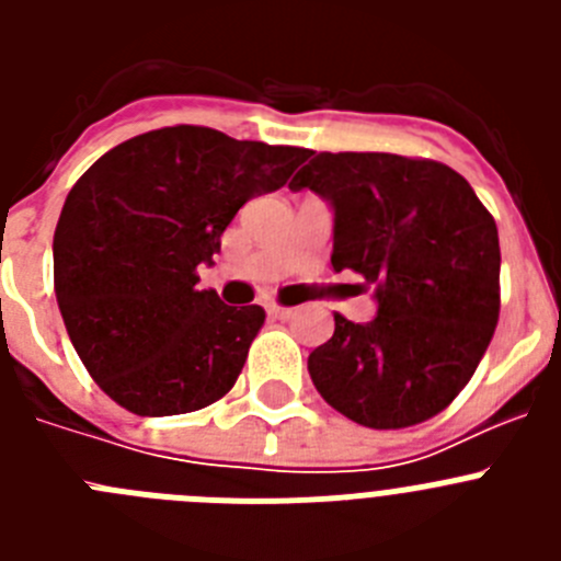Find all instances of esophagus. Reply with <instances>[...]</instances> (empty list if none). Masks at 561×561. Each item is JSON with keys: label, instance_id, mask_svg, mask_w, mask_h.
<instances>
[{"label": "esophagus", "instance_id": "esophagus-1", "mask_svg": "<svg viewBox=\"0 0 561 561\" xmlns=\"http://www.w3.org/2000/svg\"><path fill=\"white\" fill-rule=\"evenodd\" d=\"M266 314L275 317V320H289V317L295 314V309H289V306H280V304H266Z\"/></svg>", "mask_w": 561, "mask_h": 561}]
</instances>
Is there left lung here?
I'll use <instances>...</instances> for the list:
<instances>
[{
	"label": "left lung",
	"mask_w": 561,
	"mask_h": 561,
	"mask_svg": "<svg viewBox=\"0 0 561 561\" xmlns=\"http://www.w3.org/2000/svg\"><path fill=\"white\" fill-rule=\"evenodd\" d=\"M291 191L334 205L336 272L374 286L379 314L309 354L314 388L370 430H404L447 410L478 370L500 317L497 225L444 162L399 153H314Z\"/></svg>",
	"instance_id": "1"
}]
</instances>
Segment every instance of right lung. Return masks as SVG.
I'll return each instance as SVG.
<instances>
[{"label": "right lung", "mask_w": 561, "mask_h": 561, "mask_svg": "<svg viewBox=\"0 0 561 561\" xmlns=\"http://www.w3.org/2000/svg\"><path fill=\"white\" fill-rule=\"evenodd\" d=\"M309 153L165 126L114 146L72 185L53 280L69 340L108 399L180 415L236 385L266 311L196 289V270L221 250L238 207L284 187Z\"/></svg>", "instance_id": "add662e5"}]
</instances>
